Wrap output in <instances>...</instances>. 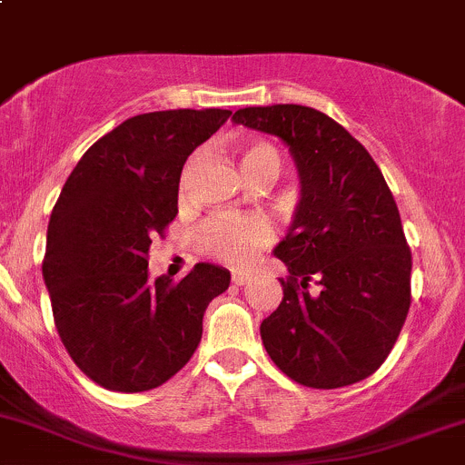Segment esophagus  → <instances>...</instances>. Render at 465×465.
<instances>
[{
    "mask_svg": "<svg viewBox=\"0 0 465 465\" xmlns=\"http://www.w3.org/2000/svg\"><path fill=\"white\" fill-rule=\"evenodd\" d=\"M249 280H252V273H247V272H233L232 273V282L233 284H247Z\"/></svg>",
    "mask_w": 465,
    "mask_h": 465,
    "instance_id": "obj_1",
    "label": "esophagus"
}]
</instances>
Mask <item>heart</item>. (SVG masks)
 I'll use <instances>...</instances> for the list:
<instances>
[{"mask_svg":"<svg viewBox=\"0 0 465 465\" xmlns=\"http://www.w3.org/2000/svg\"><path fill=\"white\" fill-rule=\"evenodd\" d=\"M241 170L244 176L267 174L275 178L280 172V152L264 141H249L241 150ZM272 236V227L260 216H223L212 218L201 232V247L209 256L232 264H244Z\"/></svg>","mask_w":465,"mask_h":465,"instance_id":"obj_1","label":"heart"}]
</instances>
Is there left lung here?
<instances>
[{"instance_id":"obj_1","label":"left lung","mask_w":465,"mask_h":465,"mask_svg":"<svg viewBox=\"0 0 465 465\" xmlns=\"http://www.w3.org/2000/svg\"><path fill=\"white\" fill-rule=\"evenodd\" d=\"M232 121L278 136L300 181L293 221L273 249L289 278L280 280V307L260 324L264 349L311 389L366 380L389 357L411 307V249L380 167L344 127L307 105L242 108Z\"/></svg>"}]
</instances>
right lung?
<instances>
[{
    "mask_svg": "<svg viewBox=\"0 0 465 465\" xmlns=\"http://www.w3.org/2000/svg\"><path fill=\"white\" fill-rule=\"evenodd\" d=\"M232 112L163 110L132 116L81 156L50 213L44 282L65 351L116 392L165 384L190 361L203 315L232 275L198 262L181 282L150 280L147 253L178 213L187 156Z\"/></svg>",
    "mask_w": 465,
    "mask_h": 465,
    "instance_id": "obj_1",
    "label": "right lung"
}]
</instances>
